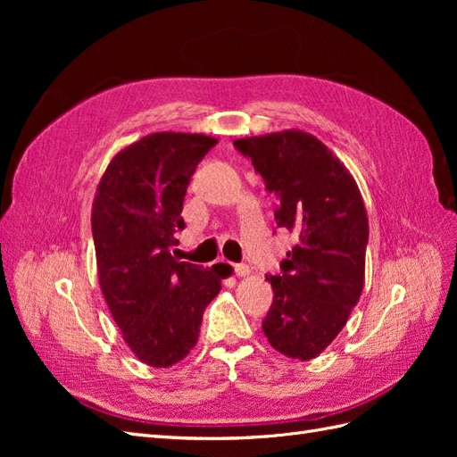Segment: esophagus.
Instances as JSON below:
<instances>
[{"instance_id":"esophagus-1","label":"esophagus","mask_w":457,"mask_h":457,"mask_svg":"<svg viewBox=\"0 0 457 457\" xmlns=\"http://www.w3.org/2000/svg\"><path fill=\"white\" fill-rule=\"evenodd\" d=\"M234 274H237V276H247V274H250V267H247L245 262H237V265H234Z\"/></svg>"}]
</instances>
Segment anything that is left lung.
I'll return each mask as SVG.
<instances>
[{
  "mask_svg": "<svg viewBox=\"0 0 457 457\" xmlns=\"http://www.w3.org/2000/svg\"><path fill=\"white\" fill-rule=\"evenodd\" d=\"M276 196L274 219L297 244L269 274L272 305L262 331L272 347L299 361L320 354L361 299L368 245L366 207L353 175L305 131L234 141Z\"/></svg>",
  "mask_w": 457,
  "mask_h": 457,
  "instance_id": "obj_1",
  "label": "left lung"
}]
</instances>
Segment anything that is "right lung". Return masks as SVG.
Returning a JSON list of instances; mask_svg holds the SVG:
<instances>
[{
    "label": "right lung",
    "mask_w": 457,
    "mask_h": 457,
    "mask_svg": "<svg viewBox=\"0 0 457 457\" xmlns=\"http://www.w3.org/2000/svg\"><path fill=\"white\" fill-rule=\"evenodd\" d=\"M215 145L196 133H152L116 154L96 188L91 230L103 295L129 349L148 366L183 361L220 292L217 265L204 269L170 253L175 232L185 228L190 179Z\"/></svg>",
    "instance_id": "obj_1"
}]
</instances>
